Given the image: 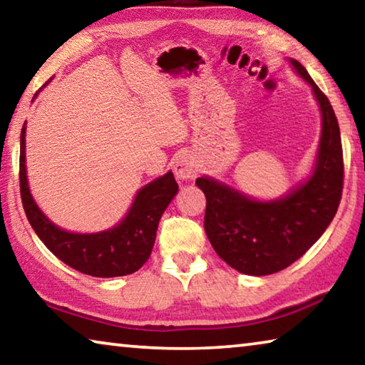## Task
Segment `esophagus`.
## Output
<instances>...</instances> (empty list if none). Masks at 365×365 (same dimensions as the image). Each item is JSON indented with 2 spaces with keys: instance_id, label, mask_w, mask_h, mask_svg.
Segmentation results:
<instances>
[{
  "instance_id": "esophagus-1",
  "label": "esophagus",
  "mask_w": 365,
  "mask_h": 365,
  "mask_svg": "<svg viewBox=\"0 0 365 365\" xmlns=\"http://www.w3.org/2000/svg\"><path fill=\"white\" fill-rule=\"evenodd\" d=\"M197 168H200L197 160L191 156V154L183 153L175 160L174 174L178 180H190V178H193L196 175Z\"/></svg>"
}]
</instances>
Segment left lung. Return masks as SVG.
<instances>
[{
  "label": "left lung",
  "instance_id": "1",
  "mask_svg": "<svg viewBox=\"0 0 365 365\" xmlns=\"http://www.w3.org/2000/svg\"><path fill=\"white\" fill-rule=\"evenodd\" d=\"M311 86L320 110V138L311 175L275 200H256L217 178L196 185L206 196L205 230L220 259L246 275L287 269L322 237L336 214L343 190V151L333 108L307 71L288 59Z\"/></svg>",
  "mask_w": 365,
  "mask_h": 365
}]
</instances>
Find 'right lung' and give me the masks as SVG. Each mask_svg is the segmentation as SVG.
<instances>
[{"instance_id": "right-lung-1", "label": "right lung", "mask_w": 365, "mask_h": 365, "mask_svg": "<svg viewBox=\"0 0 365 365\" xmlns=\"http://www.w3.org/2000/svg\"><path fill=\"white\" fill-rule=\"evenodd\" d=\"M48 83L49 80L43 86ZM26 130L27 122H24L19 170L22 205L30 225L46 248L69 267L91 277L110 279L137 272L150 259L159 220L178 191L174 174L169 170L168 174L141 187L123 219L110 228L95 233L64 230L46 217L30 193L26 165Z\"/></svg>"}]
</instances>
